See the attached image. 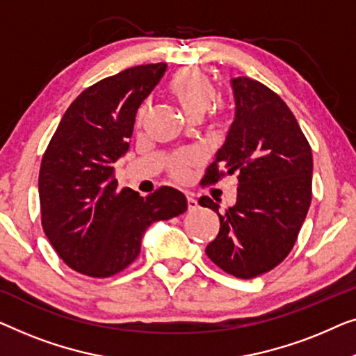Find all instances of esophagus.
<instances>
[{
  "instance_id": "34e87169",
  "label": "esophagus",
  "mask_w": 356,
  "mask_h": 356,
  "mask_svg": "<svg viewBox=\"0 0 356 356\" xmlns=\"http://www.w3.org/2000/svg\"><path fill=\"white\" fill-rule=\"evenodd\" d=\"M197 207H198V202H197V200H195L193 195H187V208H188V211H193V209H197Z\"/></svg>"
}]
</instances>
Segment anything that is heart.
<instances>
[{
  "instance_id": "b5f03b06",
  "label": "heart",
  "mask_w": 356,
  "mask_h": 356,
  "mask_svg": "<svg viewBox=\"0 0 356 356\" xmlns=\"http://www.w3.org/2000/svg\"><path fill=\"white\" fill-rule=\"evenodd\" d=\"M168 90L188 121H200L218 99V90L213 85L211 79L197 67H184L177 71L169 80ZM222 124L224 116L219 114V116L214 118V127H222ZM195 164H197L195 154H179L172 159L171 172L176 177L182 179L187 176Z\"/></svg>"
}]
</instances>
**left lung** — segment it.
<instances>
[{
    "label": "left lung",
    "instance_id": "8db88e82",
    "mask_svg": "<svg viewBox=\"0 0 356 356\" xmlns=\"http://www.w3.org/2000/svg\"><path fill=\"white\" fill-rule=\"evenodd\" d=\"M235 114L204 182L238 174L237 202L224 213L209 197L221 227L207 254L222 271L252 279L271 271L293 248L312 203L313 154L282 98L248 77L230 80Z\"/></svg>",
    "mask_w": 356,
    "mask_h": 356
}]
</instances>
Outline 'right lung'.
<instances>
[{
    "instance_id": "right-lung-1",
    "label": "right lung",
    "mask_w": 356,
    "mask_h": 356,
    "mask_svg": "<svg viewBox=\"0 0 356 356\" xmlns=\"http://www.w3.org/2000/svg\"><path fill=\"white\" fill-rule=\"evenodd\" d=\"M164 71V63L135 66L83 90L43 154V230L63 261L85 276L121 273L138 257L149 224L187 209V198L176 188L140 197L129 187L119 190L113 177V164L130 147L137 109Z\"/></svg>"
}]
</instances>
